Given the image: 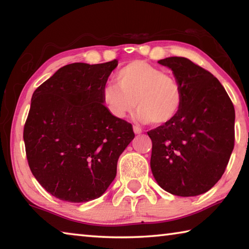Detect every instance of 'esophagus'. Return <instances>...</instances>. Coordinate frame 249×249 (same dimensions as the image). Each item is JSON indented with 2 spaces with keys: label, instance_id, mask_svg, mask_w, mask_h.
<instances>
[{
  "label": "esophagus",
  "instance_id": "obj_1",
  "mask_svg": "<svg viewBox=\"0 0 249 249\" xmlns=\"http://www.w3.org/2000/svg\"><path fill=\"white\" fill-rule=\"evenodd\" d=\"M133 130H134L135 134H141V133H142V129L140 127V126H137V125H134V126H133Z\"/></svg>",
  "mask_w": 249,
  "mask_h": 249
}]
</instances>
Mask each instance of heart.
Masks as SVG:
<instances>
[{"mask_svg": "<svg viewBox=\"0 0 249 249\" xmlns=\"http://www.w3.org/2000/svg\"><path fill=\"white\" fill-rule=\"evenodd\" d=\"M115 82L102 90V102L109 114L123 120L138 107L142 122L165 125L179 114L183 92L176 77L157 67L134 60L117 71Z\"/></svg>", "mask_w": 249, "mask_h": 249, "instance_id": "1", "label": "heart"}]
</instances>
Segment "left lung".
<instances>
[{
  "label": "left lung",
  "mask_w": 249,
  "mask_h": 249,
  "mask_svg": "<svg viewBox=\"0 0 249 249\" xmlns=\"http://www.w3.org/2000/svg\"><path fill=\"white\" fill-rule=\"evenodd\" d=\"M169 67L183 92L179 114L147 132L150 168L163 190L179 196L209 191L224 174L234 148L235 109L220 81L184 57L158 61Z\"/></svg>",
  "instance_id": "obj_1"
}]
</instances>
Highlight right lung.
<instances>
[{
  "label": "right lung",
  "mask_w": 249,
  "mask_h": 249,
  "mask_svg": "<svg viewBox=\"0 0 249 249\" xmlns=\"http://www.w3.org/2000/svg\"><path fill=\"white\" fill-rule=\"evenodd\" d=\"M117 60L67 65L34 92L24 126L28 166L46 191L81 203L99 197L116 176L132 124L109 114L102 90Z\"/></svg>",
  "instance_id": "add662e5"
}]
</instances>
